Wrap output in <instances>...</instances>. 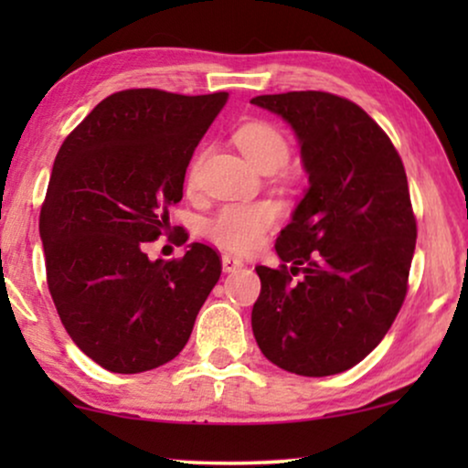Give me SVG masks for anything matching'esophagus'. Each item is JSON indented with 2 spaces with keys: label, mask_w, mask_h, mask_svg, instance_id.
I'll use <instances>...</instances> for the list:
<instances>
[{
  "label": "esophagus",
  "mask_w": 468,
  "mask_h": 468,
  "mask_svg": "<svg viewBox=\"0 0 468 468\" xmlns=\"http://www.w3.org/2000/svg\"><path fill=\"white\" fill-rule=\"evenodd\" d=\"M221 268H223V272H236V271H239V268H242V260L226 253L221 258Z\"/></svg>",
  "instance_id": "esophagus-1"
}]
</instances>
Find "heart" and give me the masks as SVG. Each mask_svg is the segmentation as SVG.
Here are the masks:
<instances>
[{
    "label": "heart",
    "instance_id": "heart-1",
    "mask_svg": "<svg viewBox=\"0 0 468 468\" xmlns=\"http://www.w3.org/2000/svg\"><path fill=\"white\" fill-rule=\"evenodd\" d=\"M234 140L242 155L261 172L283 168L287 157H290V144H287L285 136L271 123L255 121V123L242 125L234 133ZM196 170L197 164L191 165L189 170V185L196 181ZM277 219L279 210L271 202L229 204L210 219L208 234L228 251L249 253L260 245L261 236L274 226Z\"/></svg>",
    "mask_w": 468,
    "mask_h": 468
}]
</instances>
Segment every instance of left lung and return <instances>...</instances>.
Segmentation results:
<instances>
[{
	"instance_id": "left-lung-1",
	"label": "left lung",
	"mask_w": 468,
	"mask_h": 468,
	"mask_svg": "<svg viewBox=\"0 0 468 468\" xmlns=\"http://www.w3.org/2000/svg\"><path fill=\"white\" fill-rule=\"evenodd\" d=\"M251 104L290 123L309 175L274 245L291 271L255 268L253 336L287 373H343L381 343L405 300L418 236L405 165L386 132L338 95L290 91Z\"/></svg>"
}]
</instances>
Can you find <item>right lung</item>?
Returning <instances> with one entry per match:
<instances>
[{
  "mask_svg": "<svg viewBox=\"0 0 468 468\" xmlns=\"http://www.w3.org/2000/svg\"><path fill=\"white\" fill-rule=\"evenodd\" d=\"M228 93L127 89L63 140L40 213L50 296L82 354L111 373H144L181 354L221 274L213 249L151 261L170 232L185 172Z\"/></svg>",
  "mask_w": 468,
  "mask_h": 468,
  "instance_id": "obj_1",
  "label": "right lung"
}]
</instances>
